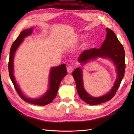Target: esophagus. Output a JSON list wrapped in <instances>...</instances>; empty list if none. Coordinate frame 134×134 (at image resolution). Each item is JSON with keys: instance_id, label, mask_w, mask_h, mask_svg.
<instances>
[{"instance_id": "1", "label": "esophagus", "mask_w": 134, "mask_h": 134, "mask_svg": "<svg viewBox=\"0 0 134 134\" xmlns=\"http://www.w3.org/2000/svg\"><path fill=\"white\" fill-rule=\"evenodd\" d=\"M67 70L69 73H71L73 70V67L72 66H68L67 67Z\"/></svg>"}]
</instances>
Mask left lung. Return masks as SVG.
Here are the masks:
<instances>
[{
  "label": "left lung",
  "mask_w": 134,
  "mask_h": 134,
  "mask_svg": "<svg viewBox=\"0 0 134 134\" xmlns=\"http://www.w3.org/2000/svg\"><path fill=\"white\" fill-rule=\"evenodd\" d=\"M107 32L106 39L102 43L101 47L85 50L79 56V62L81 63H86L89 60L95 59L97 57L108 58L112 60L116 65L118 71V78L112 90L104 96L93 97L88 94L84 89L81 69L76 68L72 74L75 79L78 95L82 100L90 105L100 104L112 99L120 86L124 75L126 63L124 47L112 30L107 28Z\"/></svg>",
  "instance_id": "8db88e82"
}]
</instances>
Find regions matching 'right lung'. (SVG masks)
Here are the masks:
<instances>
[{
  "label": "right lung",
  "instance_id": "add662e5",
  "mask_svg": "<svg viewBox=\"0 0 134 134\" xmlns=\"http://www.w3.org/2000/svg\"><path fill=\"white\" fill-rule=\"evenodd\" d=\"M33 32V29H28L23 30L19 34V36L14 41L13 44L11 45V49L10 51V57L9 61H8V72H9L10 78L12 81L13 85L16 91L18 94L19 96L24 101L29 102V103L35 104L37 105H41L44 106L52 102L53 100L57 95L58 93L59 85L60 83L62 80L64 76L67 75V72L66 70V67L65 64H62L59 66L53 67L51 70L50 76H49V87L47 92L45 94L44 96L37 99H30L27 98L24 96L23 94L21 92L19 88L17 85L15 81V78L13 74V58L14 53L16 49L19 46V45L23 41L24 38L27 36L30 35Z\"/></svg>",
  "mask_w": 134,
  "mask_h": 134
}]
</instances>
